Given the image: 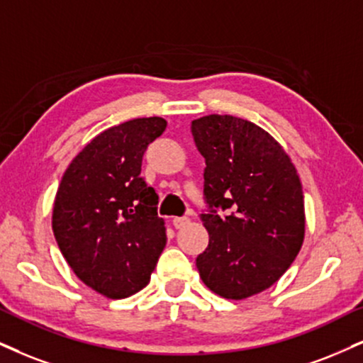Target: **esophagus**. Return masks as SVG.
Instances as JSON below:
<instances>
[{"label": "esophagus", "mask_w": 363, "mask_h": 363, "mask_svg": "<svg viewBox=\"0 0 363 363\" xmlns=\"http://www.w3.org/2000/svg\"><path fill=\"white\" fill-rule=\"evenodd\" d=\"M172 223H173L174 229H183V227H185V225H189L190 218L189 217H174L173 220H172Z\"/></svg>", "instance_id": "esophagus-1"}]
</instances>
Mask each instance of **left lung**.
Wrapping results in <instances>:
<instances>
[{
	"mask_svg": "<svg viewBox=\"0 0 363 363\" xmlns=\"http://www.w3.org/2000/svg\"><path fill=\"white\" fill-rule=\"evenodd\" d=\"M205 158L202 213L208 245L196 257L203 284L218 296L245 299L271 288L305 240V200L298 172L269 133L235 116L191 121ZM216 208L235 212L222 219Z\"/></svg>",
	"mask_w": 363,
	"mask_h": 363,
	"instance_id": "1",
	"label": "left lung"
}]
</instances>
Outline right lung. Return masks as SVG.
I'll list each match as a JSON object with an SVG mask.
<instances>
[{
	"mask_svg": "<svg viewBox=\"0 0 363 363\" xmlns=\"http://www.w3.org/2000/svg\"><path fill=\"white\" fill-rule=\"evenodd\" d=\"M164 128L167 121L155 116L106 129L58 185L52 216L58 247L75 276L106 298L145 288L167 244L158 195L140 177L147 145Z\"/></svg>",
	"mask_w": 363,
	"mask_h": 363,
	"instance_id": "1",
	"label": "right lung"
}]
</instances>
